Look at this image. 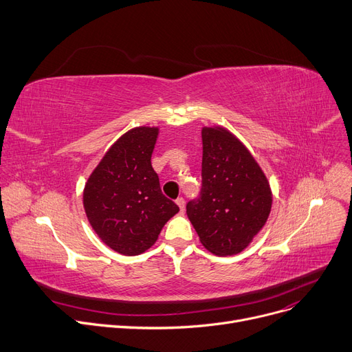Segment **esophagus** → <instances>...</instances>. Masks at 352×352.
Listing matches in <instances>:
<instances>
[{
  "label": "esophagus",
  "instance_id": "1",
  "mask_svg": "<svg viewBox=\"0 0 352 352\" xmlns=\"http://www.w3.org/2000/svg\"><path fill=\"white\" fill-rule=\"evenodd\" d=\"M175 202H177V205L179 206V209L184 212V209H185V199H184V198H178Z\"/></svg>",
  "mask_w": 352,
  "mask_h": 352
}]
</instances>
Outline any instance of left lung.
<instances>
[{"label":"left lung","mask_w":352,"mask_h":352,"mask_svg":"<svg viewBox=\"0 0 352 352\" xmlns=\"http://www.w3.org/2000/svg\"><path fill=\"white\" fill-rule=\"evenodd\" d=\"M202 191L186 204L199 242L217 256L243 252L272 210L266 174L241 140L222 126L202 127Z\"/></svg>","instance_id":"8db88e82"}]
</instances>
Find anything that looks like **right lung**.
Segmentation results:
<instances>
[{"instance_id":"right-lung-1","label":"right lung","mask_w":352,"mask_h":352,"mask_svg":"<svg viewBox=\"0 0 352 352\" xmlns=\"http://www.w3.org/2000/svg\"><path fill=\"white\" fill-rule=\"evenodd\" d=\"M160 127L140 126L119 137L89 175L83 190L87 221L114 252L137 256L150 249L179 208L164 197L151 166Z\"/></svg>"}]
</instances>
